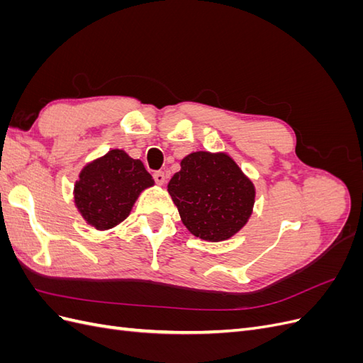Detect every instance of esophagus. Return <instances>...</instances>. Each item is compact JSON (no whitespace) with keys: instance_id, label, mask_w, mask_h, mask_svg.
<instances>
[{"instance_id":"esophagus-1","label":"esophagus","mask_w":363,"mask_h":363,"mask_svg":"<svg viewBox=\"0 0 363 363\" xmlns=\"http://www.w3.org/2000/svg\"><path fill=\"white\" fill-rule=\"evenodd\" d=\"M152 179H155V182L159 186H162V184H164V182H167V175H164L162 171H157V172H155V175H152Z\"/></svg>"}]
</instances>
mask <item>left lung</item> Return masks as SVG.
<instances>
[{"instance_id": "left-lung-1", "label": "left lung", "mask_w": 363, "mask_h": 363, "mask_svg": "<svg viewBox=\"0 0 363 363\" xmlns=\"http://www.w3.org/2000/svg\"><path fill=\"white\" fill-rule=\"evenodd\" d=\"M174 174L168 192L183 224L204 240H225L245 225L255 186L224 152H192Z\"/></svg>"}]
</instances>
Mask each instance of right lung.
Returning <instances> with one entry per match:
<instances>
[{
	"mask_svg": "<svg viewBox=\"0 0 363 363\" xmlns=\"http://www.w3.org/2000/svg\"><path fill=\"white\" fill-rule=\"evenodd\" d=\"M155 184L144 163L112 150L87 164L75 183V206L96 230L112 228L128 216L139 194Z\"/></svg>",
	"mask_w": 363,
	"mask_h": 363,
	"instance_id": "obj_1",
	"label": "right lung"
}]
</instances>
